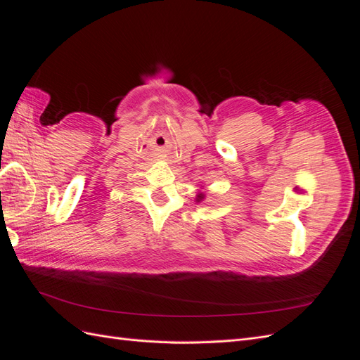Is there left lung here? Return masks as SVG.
Listing matches in <instances>:
<instances>
[{
  "instance_id": "left-lung-1",
  "label": "left lung",
  "mask_w": 360,
  "mask_h": 360,
  "mask_svg": "<svg viewBox=\"0 0 360 360\" xmlns=\"http://www.w3.org/2000/svg\"><path fill=\"white\" fill-rule=\"evenodd\" d=\"M204 198H205V195H204L202 192H200V193L197 195V200H195V201H197V202H201V201H204Z\"/></svg>"
}]
</instances>
